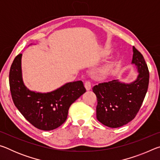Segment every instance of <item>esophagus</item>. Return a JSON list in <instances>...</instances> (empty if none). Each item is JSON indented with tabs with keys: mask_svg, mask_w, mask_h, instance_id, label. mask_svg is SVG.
Returning a JSON list of instances; mask_svg holds the SVG:
<instances>
[{
	"mask_svg": "<svg viewBox=\"0 0 160 160\" xmlns=\"http://www.w3.org/2000/svg\"><path fill=\"white\" fill-rule=\"evenodd\" d=\"M85 88H86L87 90H90L91 87H92V84H91L90 80H86L85 81Z\"/></svg>",
	"mask_w": 160,
	"mask_h": 160,
	"instance_id": "esophagus-1",
	"label": "esophagus"
}]
</instances>
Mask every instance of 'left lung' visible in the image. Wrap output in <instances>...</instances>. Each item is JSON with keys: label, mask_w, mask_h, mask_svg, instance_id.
Masks as SVG:
<instances>
[{"label": "left lung", "mask_w": 160, "mask_h": 160, "mask_svg": "<svg viewBox=\"0 0 160 160\" xmlns=\"http://www.w3.org/2000/svg\"><path fill=\"white\" fill-rule=\"evenodd\" d=\"M132 63L139 75L131 84L113 80L93 87L97 99V118L103 125L118 128L132 121L141 107L149 85V70L143 56L133 47Z\"/></svg>", "instance_id": "8db88e82"}]
</instances>
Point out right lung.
<instances>
[{
    "label": "right lung",
    "instance_id": "obj_1",
    "mask_svg": "<svg viewBox=\"0 0 160 160\" xmlns=\"http://www.w3.org/2000/svg\"><path fill=\"white\" fill-rule=\"evenodd\" d=\"M22 53L15 58L9 73L12 101L32 126L43 131L57 128L66 121L72 103L86 92L82 81L67 83L49 93L29 90L24 85L21 71Z\"/></svg>",
    "mask_w": 160,
    "mask_h": 160
}]
</instances>
